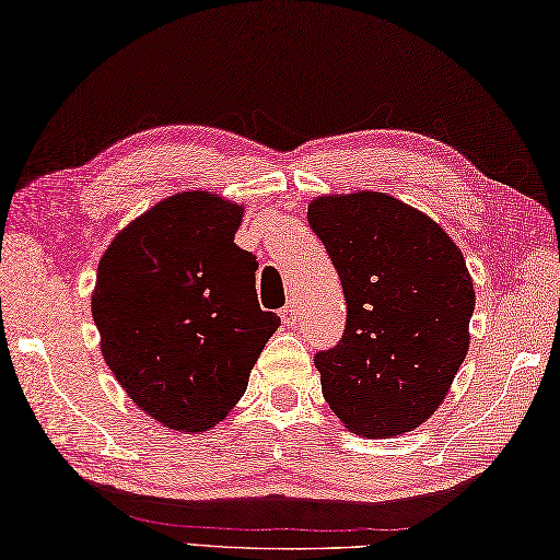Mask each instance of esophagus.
Instances as JSON below:
<instances>
[{
  "label": "esophagus",
  "instance_id": "1",
  "mask_svg": "<svg viewBox=\"0 0 560 560\" xmlns=\"http://www.w3.org/2000/svg\"><path fill=\"white\" fill-rule=\"evenodd\" d=\"M280 318H282V323H284V325H296V318H299V313H296L294 304H288V306H282V308H280Z\"/></svg>",
  "mask_w": 560,
  "mask_h": 560
}]
</instances>
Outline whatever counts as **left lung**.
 Listing matches in <instances>:
<instances>
[{
	"instance_id": "8db88e82",
	"label": "left lung",
	"mask_w": 560,
	"mask_h": 560,
	"mask_svg": "<svg viewBox=\"0 0 560 560\" xmlns=\"http://www.w3.org/2000/svg\"><path fill=\"white\" fill-rule=\"evenodd\" d=\"M308 225L347 299V327L316 353L323 397L363 438L425 422L466 359L475 290L466 258L430 215L385 192L318 197Z\"/></svg>"
}]
</instances>
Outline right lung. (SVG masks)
Returning <instances> with one entry per match:
<instances>
[{
  "mask_svg": "<svg viewBox=\"0 0 560 560\" xmlns=\"http://www.w3.org/2000/svg\"><path fill=\"white\" fill-rule=\"evenodd\" d=\"M242 207L209 192L159 201L100 261L92 318L106 365L147 416L180 432L221 422L276 313L256 296V256L235 244Z\"/></svg>",
  "mask_w": 560,
  "mask_h": 560,
  "instance_id": "right-lung-1",
  "label": "right lung"
}]
</instances>
